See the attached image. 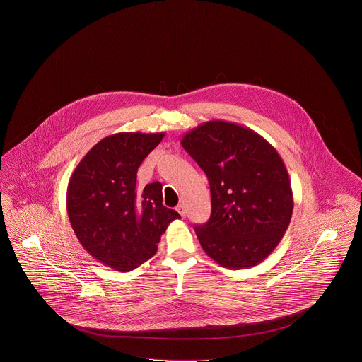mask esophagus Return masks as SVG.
Returning a JSON list of instances; mask_svg holds the SVG:
<instances>
[{
	"mask_svg": "<svg viewBox=\"0 0 362 362\" xmlns=\"http://www.w3.org/2000/svg\"><path fill=\"white\" fill-rule=\"evenodd\" d=\"M176 211L180 214V216H182V218H186V209H185V206H183V204H179V206L176 207Z\"/></svg>",
	"mask_w": 362,
	"mask_h": 362,
	"instance_id": "1",
	"label": "esophagus"
}]
</instances>
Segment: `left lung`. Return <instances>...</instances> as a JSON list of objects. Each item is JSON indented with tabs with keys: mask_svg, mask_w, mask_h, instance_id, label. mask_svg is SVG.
I'll return each instance as SVG.
<instances>
[{
	"mask_svg": "<svg viewBox=\"0 0 362 362\" xmlns=\"http://www.w3.org/2000/svg\"><path fill=\"white\" fill-rule=\"evenodd\" d=\"M180 143L209 177L211 218L195 227L204 252L230 269L262 263L283 239L293 211L281 156L262 135L230 122H204Z\"/></svg>",
	"mask_w": 362,
	"mask_h": 362,
	"instance_id": "1",
	"label": "left lung"
}]
</instances>
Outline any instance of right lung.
Masks as SVG:
<instances>
[{"label":"right lung","instance_id":"right-lung-1","mask_svg":"<svg viewBox=\"0 0 362 362\" xmlns=\"http://www.w3.org/2000/svg\"><path fill=\"white\" fill-rule=\"evenodd\" d=\"M165 132H118L99 141L70 176L66 209L82 247L99 263L130 272L151 259L175 209L162 202V185L136 188L143 159Z\"/></svg>","mask_w":362,"mask_h":362}]
</instances>
